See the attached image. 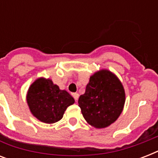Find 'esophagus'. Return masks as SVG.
I'll return each mask as SVG.
<instances>
[{
  "label": "esophagus",
  "instance_id": "1",
  "mask_svg": "<svg viewBox=\"0 0 158 158\" xmlns=\"http://www.w3.org/2000/svg\"><path fill=\"white\" fill-rule=\"evenodd\" d=\"M72 95H73V97H74V98L75 99V101H77V100L79 99V94H78V93H74V94H72Z\"/></svg>",
  "mask_w": 158,
  "mask_h": 158
}]
</instances>
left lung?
Here are the masks:
<instances>
[{
    "instance_id": "8db88e82",
    "label": "left lung",
    "mask_w": 158,
    "mask_h": 158,
    "mask_svg": "<svg viewBox=\"0 0 158 158\" xmlns=\"http://www.w3.org/2000/svg\"><path fill=\"white\" fill-rule=\"evenodd\" d=\"M78 102L87 122L96 129H103L115 122L122 112L125 89L114 73L102 69L90 76Z\"/></svg>"
}]
</instances>
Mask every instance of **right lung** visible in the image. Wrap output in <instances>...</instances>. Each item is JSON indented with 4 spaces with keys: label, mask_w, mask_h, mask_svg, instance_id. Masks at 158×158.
<instances>
[{
    "label": "right lung",
    "mask_w": 158,
    "mask_h": 158,
    "mask_svg": "<svg viewBox=\"0 0 158 158\" xmlns=\"http://www.w3.org/2000/svg\"><path fill=\"white\" fill-rule=\"evenodd\" d=\"M26 100L29 110L38 120L53 124L61 120L74 98L65 90L60 89L51 79L40 77L28 88Z\"/></svg>",
    "instance_id": "add662e5"
}]
</instances>
